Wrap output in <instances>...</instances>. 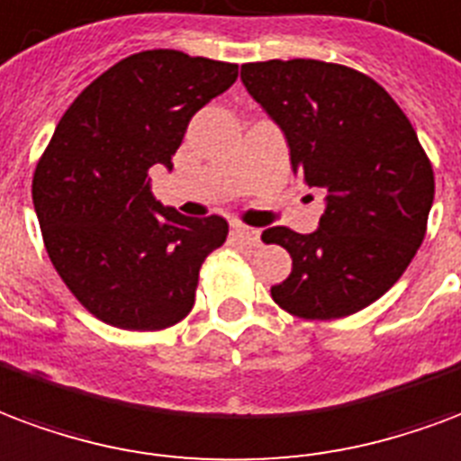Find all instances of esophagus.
I'll use <instances>...</instances> for the list:
<instances>
[{
    "label": "esophagus",
    "mask_w": 461,
    "mask_h": 461,
    "mask_svg": "<svg viewBox=\"0 0 461 461\" xmlns=\"http://www.w3.org/2000/svg\"><path fill=\"white\" fill-rule=\"evenodd\" d=\"M231 231L240 237V241H244L247 247H257L258 241H261V231L254 230V227H247V224H234Z\"/></svg>",
    "instance_id": "34e87169"
}]
</instances>
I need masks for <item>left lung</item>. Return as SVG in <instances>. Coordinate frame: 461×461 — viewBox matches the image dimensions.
Here are the masks:
<instances>
[{
	"label": "left lung",
	"mask_w": 461,
	"mask_h": 461,
	"mask_svg": "<svg viewBox=\"0 0 461 461\" xmlns=\"http://www.w3.org/2000/svg\"><path fill=\"white\" fill-rule=\"evenodd\" d=\"M241 83L285 136L293 173L327 193L315 231L261 234L293 258L271 295L305 320L359 312L403 276L425 237L435 178L415 129L352 68L266 60L241 66Z\"/></svg>",
	"instance_id": "obj_1"
}]
</instances>
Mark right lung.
Segmentation results:
<instances>
[{
	"mask_svg": "<svg viewBox=\"0 0 461 461\" xmlns=\"http://www.w3.org/2000/svg\"><path fill=\"white\" fill-rule=\"evenodd\" d=\"M237 73L234 63L144 50L87 85L58 122L33 173V207L56 271L102 322L163 330L193 308L200 266L230 227L158 203L149 168L173 170L187 122Z\"/></svg>",
	"mask_w": 461,
	"mask_h": 461,
	"instance_id": "1",
	"label": "right lung"
}]
</instances>
